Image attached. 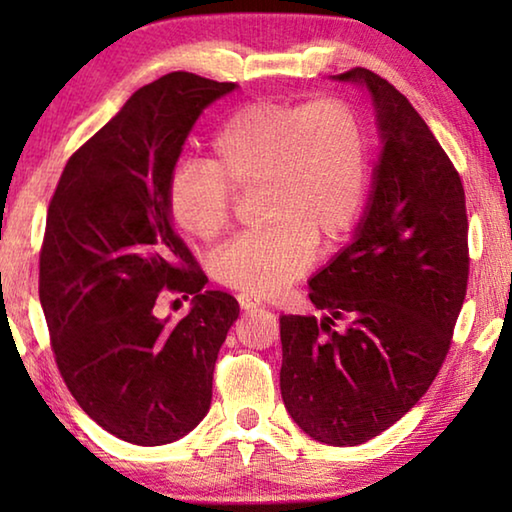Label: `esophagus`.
I'll use <instances>...</instances> for the list:
<instances>
[{
	"label": "esophagus",
	"mask_w": 512,
	"mask_h": 512,
	"mask_svg": "<svg viewBox=\"0 0 512 512\" xmlns=\"http://www.w3.org/2000/svg\"><path fill=\"white\" fill-rule=\"evenodd\" d=\"M237 300H239V307H241V309H246V311L259 307V298L250 296V293H239Z\"/></svg>",
	"instance_id": "obj_1"
}]
</instances>
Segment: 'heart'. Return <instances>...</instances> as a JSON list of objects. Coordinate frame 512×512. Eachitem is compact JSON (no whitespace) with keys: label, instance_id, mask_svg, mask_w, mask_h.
<instances>
[{"label":"heart","instance_id":"obj_1","mask_svg":"<svg viewBox=\"0 0 512 512\" xmlns=\"http://www.w3.org/2000/svg\"><path fill=\"white\" fill-rule=\"evenodd\" d=\"M212 151V160L173 169L167 207L183 235L207 244L228 230L235 192H262L264 228L230 241L210 264L228 289L255 298L282 291L307 271L316 244H339L363 210L366 124L341 97L248 103L223 121Z\"/></svg>","mask_w":512,"mask_h":512}]
</instances>
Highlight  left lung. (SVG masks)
Segmentation results:
<instances>
[{"label":"left lung","instance_id":"obj_1","mask_svg":"<svg viewBox=\"0 0 512 512\" xmlns=\"http://www.w3.org/2000/svg\"><path fill=\"white\" fill-rule=\"evenodd\" d=\"M336 79L366 83L384 151L357 239L309 282L325 318H280V391L311 438L354 447L393 427L436 379L470 248L461 176L409 99L363 67Z\"/></svg>","mask_w":512,"mask_h":512}]
</instances>
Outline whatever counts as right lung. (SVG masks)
Segmentation results:
<instances>
[{
  "instance_id": "right-lung-1",
  "label": "right lung",
  "mask_w": 512,
  "mask_h": 512,
  "mask_svg": "<svg viewBox=\"0 0 512 512\" xmlns=\"http://www.w3.org/2000/svg\"><path fill=\"white\" fill-rule=\"evenodd\" d=\"M235 90L171 72L137 90L67 160L40 248V305L65 386L90 418L126 443L155 447L205 418L219 350L239 316L173 230L167 189L194 121ZM169 295L195 296L169 326Z\"/></svg>"
}]
</instances>
